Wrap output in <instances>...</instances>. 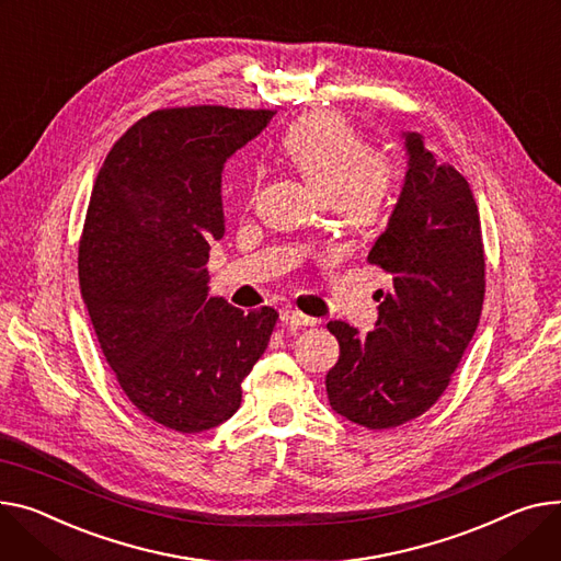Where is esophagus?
Returning a JSON list of instances; mask_svg holds the SVG:
<instances>
[{
	"label": "esophagus",
	"instance_id": "esophagus-1",
	"mask_svg": "<svg viewBox=\"0 0 561 561\" xmlns=\"http://www.w3.org/2000/svg\"><path fill=\"white\" fill-rule=\"evenodd\" d=\"M282 320L288 324V327H316V318H309V316H305V313H300V311H295V309H286V311H282Z\"/></svg>",
	"mask_w": 561,
	"mask_h": 561
}]
</instances>
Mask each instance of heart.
Returning a JSON list of instances; mask_svg holds the SVG:
<instances>
[{"label": "heart", "instance_id": "1", "mask_svg": "<svg viewBox=\"0 0 561 561\" xmlns=\"http://www.w3.org/2000/svg\"><path fill=\"white\" fill-rule=\"evenodd\" d=\"M282 151L311 190L329 201L339 226L365 234L386 220L397 190L399 167L341 112L318 110L297 119L282 137ZM259 175L248 184L252 196Z\"/></svg>", "mask_w": 561, "mask_h": 561}]
</instances>
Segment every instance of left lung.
<instances>
[{
  "instance_id": "obj_1",
  "label": "left lung",
  "mask_w": 561,
  "mask_h": 561,
  "mask_svg": "<svg viewBox=\"0 0 561 561\" xmlns=\"http://www.w3.org/2000/svg\"><path fill=\"white\" fill-rule=\"evenodd\" d=\"M408 173L367 261L392 277L375 331L333 320L341 356L327 397L345 420L383 431L417 420L451 383L484 300L480 214L467 180L405 135Z\"/></svg>"
}]
</instances>
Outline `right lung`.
Returning a JSON list of instances; mask_svg holds the SVG:
<instances>
[{"mask_svg": "<svg viewBox=\"0 0 561 561\" xmlns=\"http://www.w3.org/2000/svg\"><path fill=\"white\" fill-rule=\"evenodd\" d=\"M277 110L162 107L110 148L79 241L81 297L107 365L141 415L209 431L241 405V381L279 313L209 297L222 239L220 171Z\"/></svg>", "mask_w": 561, "mask_h": 561, "instance_id": "add662e5", "label": "right lung"}]
</instances>
